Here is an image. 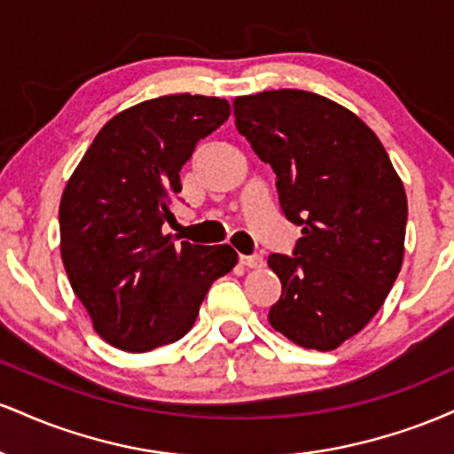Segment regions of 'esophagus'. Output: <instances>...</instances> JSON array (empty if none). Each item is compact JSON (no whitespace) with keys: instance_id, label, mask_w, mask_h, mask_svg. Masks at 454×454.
I'll return each instance as SVG.
<instances>
[{"instance_id":"1","label":"esophagus","mask_w":454,"mask_h":454,"mask_svg":"<svg viewBox=\"0 0 454 454\" xmlns=\"http://www.w3.org/2000/svg\"><path fill=\"white\" fill-rule=\"evenodd\" d=\"M239 260H241L243 267H247V269H260V267H262V256H258V254H254V256H241Z\"/></svg>"}]
</instances>
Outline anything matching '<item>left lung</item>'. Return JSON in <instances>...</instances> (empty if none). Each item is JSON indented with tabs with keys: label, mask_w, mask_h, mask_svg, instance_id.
Masks as SVG:
<instances>
[{
	"label": "left lung",
	"mask_w": 454,
	"mask_h": 454,
	"mask_svg": "<svg viewBox=\"0 0 454 454\" xmlns=\"http://www.w3.org/2000/svg\"><path fill=\"white\" fill-rule=\"evenodd\" d=\"M239 134L278 175L284 215L303 237L270 254L281 281L275 331L307 350L340 348L378 314L403 262L408 198L367 123L311 91L278 90L232 102Z\"/></svg>",
	"instance_id": "1"
}]
</instances>
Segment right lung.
Masks as SVG:
<instances>
[{
  "mask_svg": "<svg viewBox=\"0 0 454 454\" xmlns=\"http://www.w3.org/2000/svg\"><path fill=\"white\" fill-rule=\"evenodd\" d=\"M231 104L161 96L114 114L67 179L59 205L61 260L104 341L126 352L173 343L194 326L211 284L237 264L231 245L175 247L170 200L198 140Z\"/></svg>",
  "mask_w": 454,
  "mask_h": 454,
  "instance_id": "add662e5",
  "label": "right lung"
}]
</instances>
